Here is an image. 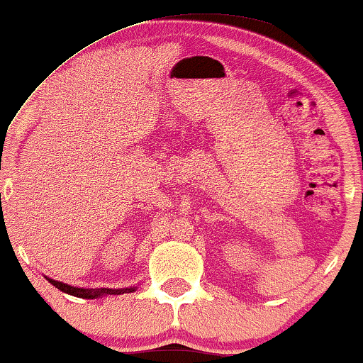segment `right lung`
I'll use <instances>...</instances> for the list:
<instances>
[{"label":"right lung","mask_w":363,"mask_h":363,"mask_svg":"<svg viewBox=\"0 0 363 363\" xmlns=\"http://www.w3.org/2000/svg\"><path fill=\"white\" fill-rule=\"evenodd\" d=\"M54 287H57L59 291L69 294V296H76V297H83V299H95V297L100 296H121V294L125 292H134L135 289H78V287H71V285L57 282V280L47 279Z\"/></svg>","instance_id":"add662e5"}]
</instances>
